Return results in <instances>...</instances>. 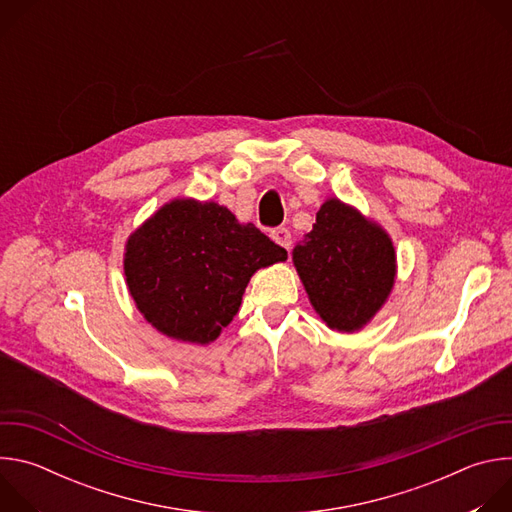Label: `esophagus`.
Here are the masks:
<instances>
[{
    "instance_id": "1",
    "label": "esophagus",
    "mask_w": 512,
    "mask_h": 512,
    "mask_svg": "<svg viewBox=\"0 0 512 512\" xmlns=\"http://www.w3.org/2000/svg\"><path fill=\"white\" fill-rule=\"evenodd\" d=\"M271 239L277 243V245H281L283 249H291V233H289V229H285V227H277V229H273L271 231Z\"/></svg>"
}]
</instances>
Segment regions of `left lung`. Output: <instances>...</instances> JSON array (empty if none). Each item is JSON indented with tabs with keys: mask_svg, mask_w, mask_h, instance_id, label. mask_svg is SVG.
<instances>
[{
	"mask_svg": "<svg viewBox=\"0 0 512 512\" xmlns=\"http://www.w3.org/2000/svg\"><path fill=\"white\" fill-rule=\"evenodd\" d=\"M291 257L316 314L338 332L367 326L397 275L395 247L385 229L338 198L320 206L314 229Z\"/></svg>",
	"mask_w": 512,
	"mask_h": 512,
	"instance_id": "obj_1",
	"label": "left lung"
}]
</instances>
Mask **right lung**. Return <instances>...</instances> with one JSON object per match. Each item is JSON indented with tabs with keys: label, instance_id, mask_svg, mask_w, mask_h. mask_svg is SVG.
<instances>
[{
	"label": "right lung",
	"instance_id": "add662e5",
	"mask_svg": "<svg viewBox=\"0 0 512 512\" xmlns=\"http://www.w3.org/2000/svg\"><path fill=\"white\" fill-rule=\"evenodd\" d=\"M285 259L227 206L176 198L129 235L123 269L137 310L158 332L208 344L239 312L251 275Z\"/></svg>",
	"mask_w": 512,
	"mask_h": 512
}]
</instances>
